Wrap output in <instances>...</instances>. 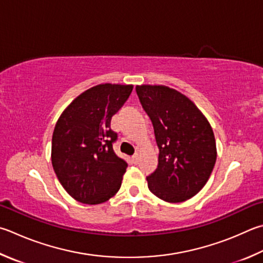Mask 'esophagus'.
Returning a JSON list of instances; mask_svg holds the SVG:
<instances>
[{
    "label": "esophagus",
    "mask_w": 263,
    "mask_h": 263,
    "mask_svg": "<svg viewBox=\"0 0 263 263\" xmlns=\"http://www.w3.org/2000/svg\"><path fill=\"white\" fill-rule=\"evenodd\" d=\"M132 161L135 162V163H138V162H139V154H138V153H136V154L132 156Z\"/></svg>",
    "instance_id": "obj_1"
}]
</instances>
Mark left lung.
I'll return each mask as SVG.
<instances>
[{"instance_id": "left-lung-1", "label": "left lung", "mask_w": 263, "mask_h": 263, "mask_svg": "<svg viewBox=\"0 0 263 263\" xmlns=\"http://www.w3.org/2000/svg\"><path fill=\"white\" fill-rule=\"evenodd\" d=\"M151 118L159 147V165L147 177L153 194L168 202L194 197L209 179L216 162V144L207 118L178 90L166 86H137Z\"/></svg>"}]
</instances>
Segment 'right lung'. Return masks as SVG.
<instances>
[{"label": "right lung", "mask_w": 263, "mask_h": 263, "mask_svg": "<svg viewBox=\"0 0 263 263\" xmlns=\"http://www.w3.org/2000/svg\"><path fill=\"white\" fill-rule=\"evenodd\" d=\"M132 88V85L94 86L74 99L56 123L52 168L66 192L79 202H104L121 187L127 163L114 152L118 135L110 122Z\"/></svg>", "instance_id": "add662e5"}]
</instances>
